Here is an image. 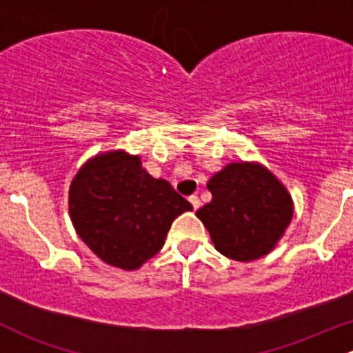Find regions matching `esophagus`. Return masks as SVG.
<instances>
[{
  "instance_id": "esophagus-1",
  "label": "esophagus",
  "mask_w": 353,
  "mask_h": 353,
  "mask_svg": "<svg viewBox=\"0 0 353 353\" xmlns=\"http://www.w3.org/2000/svg\"><path fill=\"white\" fill-rule=\"evenodd\" d=\"M190 201H191V205H193L194 210H198L199 206H201V201H199V198L196 196V194H193V196H190Z\"/></svg>"
}]
</instances>
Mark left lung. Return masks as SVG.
Listing matches in <instances>:
<instances>
[{
  "instance_id": "left-lung-1",
  "label": "left lung",
  "mask_w": 353,
  "mask_h": 353,
  "mask_svg": "<svg viewBox=\"0 0 353 353\" xmlns=\"http://www.w3.org/2000/svg\"><path fill=\"white\" fill-rule=\"evenodd\" d=\"M212 201L196 212L216 251L236 261L268 254L294 215L287 188L259 163L232 162L208 181Z\"/></svg>"
}]
</instances>
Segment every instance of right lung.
<instances>
[{"label":"right lung","mask_w":353,"mask_h":353,"mask_svg":"<svg viewBox=\"0 0 353 353\" xmlns=\"http://www.w3.org/2000/svg\"><path fill=\"white\" fill-rule=\"evenodd\" d=\"M74 230L99 258L137 270L165 243L174 220L193 210L165 179H155L138 155L104 152L83 163L70 186Z\"/></svg>","instance_id":"obj_1"}]
</instances>
